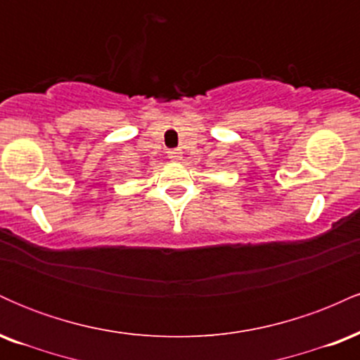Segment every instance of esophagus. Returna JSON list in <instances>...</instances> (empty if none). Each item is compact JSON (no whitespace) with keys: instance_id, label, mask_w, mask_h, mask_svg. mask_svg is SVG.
Masks as SVG:
<instances>
[{"instance_id":"1","label":"esophagus","mask_w":360,"mask_h":360,"mask_svg":"<svg viewBox=\"0 0 360 360\" xmlns=\"http://www.w3.org/2000/svg\"><path fill=\"white\" fill-rule=\"evenodd\" d=\"M167 157L171 160H179L181 159V150H179V148H172V150L167 152Z\"/></svg>"}]
</instances>
